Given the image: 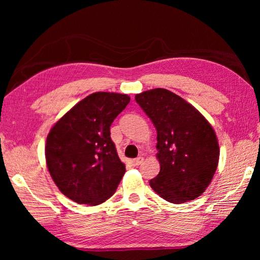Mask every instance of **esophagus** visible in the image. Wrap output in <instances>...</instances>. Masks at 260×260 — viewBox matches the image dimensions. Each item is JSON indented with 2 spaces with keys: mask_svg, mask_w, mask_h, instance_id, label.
<instances>
[{
  "mask_svg": "<svg viewBox=\"0 0 260 260\" xmlns=\"http://www.w3.org/2000/svg\"><path fill=\"white\" fill-rule=\"evenodd\" d=\"M132 165L133 166H138V165H140L141 162H143V157H138V158H135V159H132Z\"/></svg>",
  "mask_w": 260,
  "mask_h": 260,
  "instance_id": "obj_1",
  "label": "esophagus"
}]
</instances>
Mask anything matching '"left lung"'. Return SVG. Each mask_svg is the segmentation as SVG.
Segmentation results:
<instances>
[{
    "label": "left lung",
    "mask_w": 260,
    "mask_h": 260,
    "mask_svg": "<svg viewBox=\"0 0 260 260\" xmlns=\"http://www.w3.org/2000/svg\"><path fill=\"white\" fill-rule=\"evenodd\" d=\"M135 100L157 129L160 171L150 187L170 203L197 199L218 167L219 143L212 126L199 110L164 88L136 94Z\"/></svg>",
    "instance_id": "1"
}]
</instances>
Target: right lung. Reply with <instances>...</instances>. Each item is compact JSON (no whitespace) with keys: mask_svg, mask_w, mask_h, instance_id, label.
<instances>
[{"mask_svg":"<svg viewBox=\"0 0 260 260\" xmlns=\"http://www.w3.org/2000/svg\"><path fill=\"white\" fill-rule=\"evenodd\" d=\"M129 101L126 94L98 91L51 127L45 149L48 171L59 190L76 203H103L124 177L125 164L118 157L110 126Z\"/></svg>","mask_w":260,"mask_h":260,"instance_id":"1","label":"right lung"}]
</instances>
